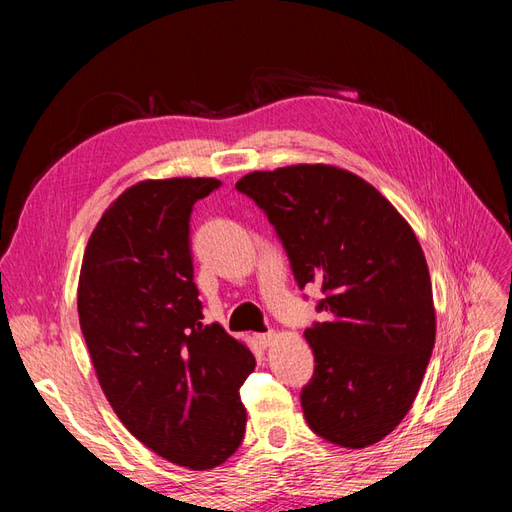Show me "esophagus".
<instances>
[{
    "label": "esophagus",
    "instance_id": "34e87169",
    "mask_svg": "<svg viewBox=\"0 0 512 512\" xmlns=\"http://www.w3.org/2000/svg\"><path fill=\"white\" fill-rule=\"evenodd\" d=\"M256 339H258V344H260L262 348H267V346H271V344H273L275 333H273V331H269V333H258V335H256Z\"/></svg>",
    "mask_w": 512,
    "mask_h": 512
}]
</instances>
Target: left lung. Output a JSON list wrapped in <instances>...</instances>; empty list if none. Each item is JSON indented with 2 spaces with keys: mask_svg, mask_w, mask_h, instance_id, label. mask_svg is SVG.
Wrapping results in <instances>:
<instances>
[{
  "mask_svg": "<svg viewBox=\"0 0 512 512\" xmlns=\"http://www.w3.org/2000/svg\"><path fill=\"white\" fill-rule=\"evenodd\" d=\"M282 239L294 280L320 284L305 329L316 371L301 391L320 438L365 448L404 421L436 342L427 260L414 230L374 185L331 164L254 170L237 181Z\"/></svg>",
  "mask_w": 512,
  "mask_h": 512,
  "instance_id": "obj_1",
  "label": "left lung"
}]
</instances>
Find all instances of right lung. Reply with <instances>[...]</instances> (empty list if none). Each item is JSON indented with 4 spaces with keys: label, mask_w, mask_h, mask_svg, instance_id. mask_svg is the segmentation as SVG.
Wrapping results in <instances>:
<instances>
[{
    "label": "right lung",
    "mask_w": 512,
    "mask_h": 512,
    "mask_svg": "<svg viewBox=\"0 0 512 512\" xmlns=\"http://www.w3.org/2000/svg\"><path fill=\"white\" fill-rule=\"evenodd\" d=\"M218 179H147L119 194L87 241L79 320L98 382L119 421L170 463L211 470L237 451L239 389L254 354L203 324L190 215Z\"/></svg>",
    "instance_id": "obj_1"
}]
</instances>
